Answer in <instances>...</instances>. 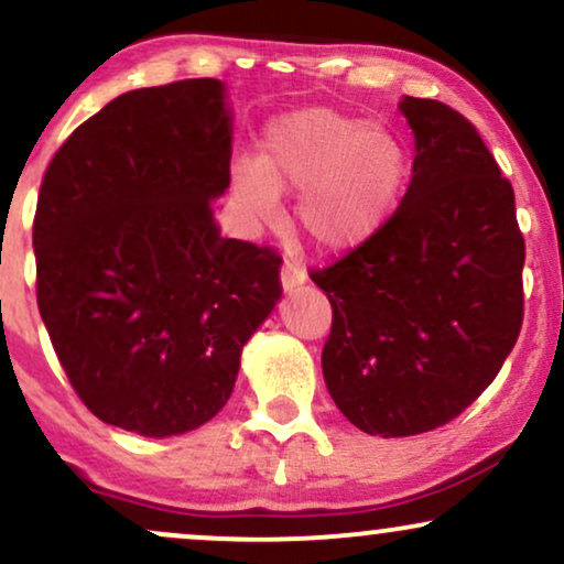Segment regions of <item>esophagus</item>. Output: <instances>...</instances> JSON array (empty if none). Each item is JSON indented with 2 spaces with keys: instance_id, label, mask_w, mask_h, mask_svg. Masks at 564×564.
<instances>
[{
  "instance_id": "obj_1",
  "label": "esophagus",
  "mask_w": 564,
  "mask_h": 564,
  "mask_svg": "<svg viewBox=\"0 0 564 564\" xmlns=\"http://www.w3.org/2000/svg\"><path fill=\"white\" fill-rule=\"evenodd\" d=\"M304 281H307V275H304V270L300 268V264H294V262L283 264V270H281V286H283V291L300 289Z\"/></svg>"
}]
</instances>
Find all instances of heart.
I'll list each match as a JSON object with an SVG mask.
<instances>
[{
  "instance_id": "b5f03b06",
  "label": "heart",
  "mask_w": 564,
  "mask_h": 564,
  "mask_svg": "<svg viewBox=\"0 0 564 564\" xmlns=\"http://www.w3.org/2000/svg\"><path fill=\"white\" fill-rule=\"evenodd\" d=\"M406 178V149L391 128L304 107L270 120L260 158L236 162L234 196L254 223L273 220L278 194L302 192L296 226L323 252L368 243L389 220Z\"/></svg>"
}]
</instances>
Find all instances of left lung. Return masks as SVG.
<instances>
[{"label": "left lung", "instance_id": "left-lung-1", "mask_svg": "<svg viewBox=\"0 0 564 564\" xmlns=\"http://www.w3.org/2000/svg\"><path fill=\"white\" fill-rule=\"evenodd\" d=\"M412 181L386 226L312 273L334 307L323 349L330 399L370 436L433 431L497 378L522 325L525 241L514 192L476 126L402 97Z\"/></svg>", "mask_w": 564, "mask_h": 564}]
</instances>
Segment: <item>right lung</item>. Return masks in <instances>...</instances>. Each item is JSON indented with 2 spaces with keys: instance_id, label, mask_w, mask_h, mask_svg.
Instances as JSON below:
<instances>
[{
  "instance_id": "right-lung-1",
  "label": "right lung",
  "mask_w": 564,
  "mask_h": 564,
  "mask_svg": "<svg viewBox=\"0 0 564 564\" xmlns=\"http://www.w3.org/2000/svg\"><path fill=\"white\" fill-rule=\"evenodd\" d=\"M234 110L217 78L133 88L70 133L33 220L36 296L99 420L181 436L226 406L281 300L273 249L223 239Z\"/></svg>"
}]
</instances>
